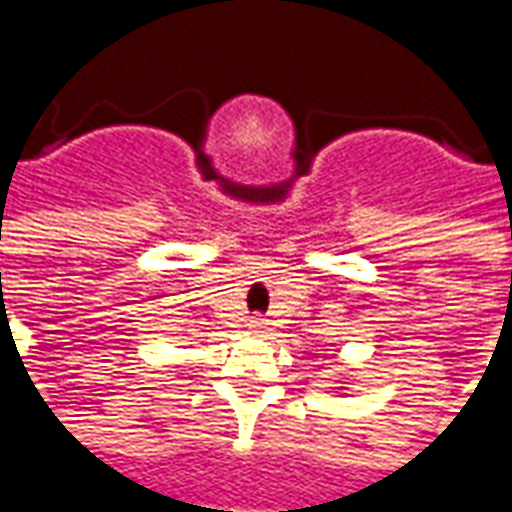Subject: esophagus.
I'll use <instances>...</instances> for the list:
<instances>
[{"label":"esophagus","instance_id":"1","mask_svg":"<svg viewBox=\"0 0 512 512\" xmlns=\"http://www.w3.org/2000/svg\"><path fill=\"white\" fill-rule=\"evenodd\" d=\"M249 329H252V332H266V321H263V318H252V321H249Z\"/></svg>","mask_w":512,"mask_h":512}]
</instances>
